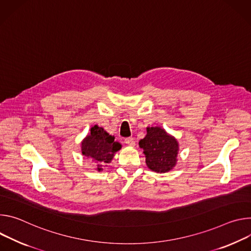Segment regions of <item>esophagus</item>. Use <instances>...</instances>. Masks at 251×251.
<instances>
[{"mask_svg":"<svg viewBox=\"0 0 251 251\" xmlns=\"http://www.w3.org/2000/svg\"><path fill=\"white\" fill-rule=\"evenodd\" d=\"M125 142L129 147H134L135 146V141H134L133 137H127V138H126Z\"/></svg>","mask_w":251,"mask_h":251,"instance_id":"esophagus-1","label":"esophagus"}]
</instances>
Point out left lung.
<instances>
[{"instance_id":"8db88e82","label":"left lung","mask_w":251,"mask_h":251,"mask_svg":"<svg viewBox=\"0 0 251 251\" xmlns=\"http://www.w3.org/2000/svg\"><path fill=\"white\" fill-rule=\"evenodd\" d=\"M147 135L140 142L146 162L152 172L168 173L176 163L178 143L160 127H148Z\"/></svg>"}]
</instances>
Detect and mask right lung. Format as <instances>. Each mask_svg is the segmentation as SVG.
Instances as JSON below:
<instances>
[{"instance_id": "1", "label": "right lung", "mask_w": 251, "mask_h": 251, "mask_svg": "<svg viewBox=\"0 0 251 251\" xmlns=\"http://www.w3.org/2000/svg\"><path fill=\"white\" fill-rule=\"evenodd\" d=\"M121 148L122 146L115 142L113 135L108 134L102 127L98 126L91 128V134L81 143L82 154L101 164L110 162L114 154ZM98 170L101 171L100 164H98Z\"/></svg>"}]
</instances>
